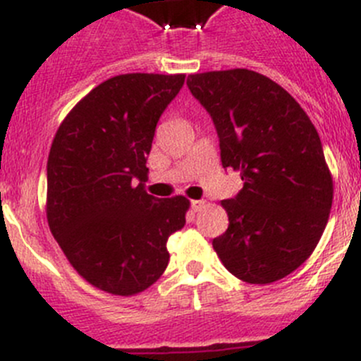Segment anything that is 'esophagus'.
Segmentation results:
<instances>
[{
  "label": "esophagus",
  "mask_w": 361,
  "mask_h": 361,
  "mask_svg": "<svg viewBox=\"0 0 361 361\" xmlns=\"http://www.w3.org/2000/svg\"><path fill=\"white\" fill-rule=\"evenodd\" d=\"M204 206H206V202L204 201H192V211H194V213L201 211Z\"/></svg>",
  "instance_id": "1"
}]
</instances>
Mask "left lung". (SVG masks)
<instances>
[{
    "label": "left lung",
    "mask_w": 361,
    "mask_h": 361,
    "mask_svg": "<svg viewBox=\"0 0 361 361\" xmlns=\"http://www.w3.org/2000/svg\"><path fill=\"white\" fill-rule=\"evenodd\" d=\"M187 85L213 118L221 166L243 180L238 197L221 201L228 228L213 248L241 281L283 279L311 257L332 207L318 130L281 85L251 69L195 73Z\"/></svg>",
    "instance_id": "8db88e82"
}]
</instances>
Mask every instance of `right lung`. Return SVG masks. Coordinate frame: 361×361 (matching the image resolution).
I'll use <instances>...</instances> for the list:
<instances>
[{
	"instance_id": "1",
	"label": "right lung",
	"mask_w": 361,
	"mask_h": 361,
	"mask_svg": "<svg viewBox=\"0 0 361 361\" xmlns=\"http://www.w3.org/2000/svg\"><path fill=\"white\" fill-rule=\"evenodd\" d=\"M185 75L108 78L61 122L47 162V221L71 267L97 290L129 297L150 288L169 262L167 238L190 201L148 195L147 155Z\"/></svg>"
}]
</instances>
